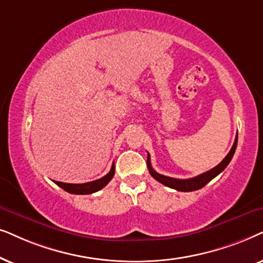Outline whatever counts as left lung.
<instances>
[{"label": "left lung", "instance_id": "left-lung-1", "mask_svg": "<svg viewBox=\"0 0 263 263\" xmlns=\"http://www.w3.org/2000/svg\"><path fill=\"white\" fill-rule=\"evenodd\" d=\"M237 142H238V134L236 136V139H234V143L231 148L230 153L227 154L225 159H223L221 162H220L218 166H215L214 168H212L211 171L208 172L199 174V176L195 177V178H190V179H176V178H171V177H166L162 176V174L155 172L153 170L152 163H150V156L148 154V160H146V164H148V170L149 173L152 174V177L154 179H156L159 183L166 185V186L174 189V190L178 191H183V192H189V191H195L198 190V189H202L204 185H207L209 181L222 172L223 170L227 167V164L230 163V161L232 160V157L234 155V152H236L237 148Z\"/></svg>", "mask_w": 263, "mask_h": 263}]
</instances>
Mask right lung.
<instances>
[{"label":"right lung","mask_w":263,"mask_h":263,"mask_svg":"<svg viewBox=\"0 0 263 263\" xmlns=\"http://www.w3.org/2000/svg\"><path fill=\"white\" fill-rule=\"evenodd\" d=\"M114 173H115V167L113 163L109 173L106 174L103 178H101V179L89 181V183H84V184H67V183H61V181H55V184L64 189L65 191L69 192V194L89 195V194H93V192L99 191L102 187L106 186V185L111 180V178L114 177Z\"/></svg>","instance_id":"1"}]
</instances>
